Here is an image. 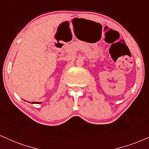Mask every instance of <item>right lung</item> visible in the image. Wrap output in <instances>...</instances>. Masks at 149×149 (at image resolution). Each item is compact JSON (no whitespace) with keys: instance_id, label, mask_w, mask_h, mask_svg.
I'll return each mask as SVG.
<instances>
[{"instance_id":"add662e5","label":"right lung","mask_w":149,"mask_h":149,"mask_svg":"<svg viewBox=\"0 0 149 149\" xmlns=\"http://www.w3.org/2000/svg\"><path fill=\"white\" fill-rule=\"evenodd\" d=\"M31 104H42V102H31Z\"/></svg>"}]
</instances>
